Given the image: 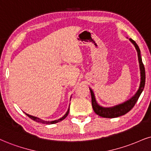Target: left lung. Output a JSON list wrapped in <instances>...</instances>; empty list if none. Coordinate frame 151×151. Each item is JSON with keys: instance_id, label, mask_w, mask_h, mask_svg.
<instances>
[{"instance_id": "8db88e82", "label": "left lung", "mask_w": 151, "mask_h": 151, "mask_svg": "<svg viewBox=\"0 0 151 151\" xmlns=\"http://www.w3.org/2000/svg\"><path fill=\"white\" fill-rule=\"evenodd\" d=\"M129 40L132 42V44L134 45V47L137 50V55H138V59L139 63V68H140V73H141V82L140 85H139V90L136 92V94L132 97L130 99L127 100V101L124 102V103L118 104V105L115 106L113 107L105 108L102 107L97 104L96 101L95 96L93 91L90 90L91 96H92V105L94 111L95 112L96 114H97L102 118H117V117L123 115L126 113L129 112L132 108L134 106L135 104L138 101L139 96H140L141 92L144 90L145 86V81H146V73H145V68L144 64L142 62V59L141 57V52L139 49V46L136 43L134 40H133L132 38H129Z\"/></svg>"}]
</instances>
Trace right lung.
<instances>
[{"instance_id":"add662e5","label":"right lung","mask_w":151,"mask_h":151,"mask_svg":"<svg viewBox=\"0 0 151 151\" xmlns=\"http://www.w3.org/2000/svg\"><path fill=\"white\" fill-rule=\"evenodd\" d=\"M68 113H69V108H68V111H67V112L66 113V114H65V115H64V116L62 117V118H59V119H58V120H54V121H45V120H41V119H40V118H37V117L32 116V115H30L27 114V113H25V114L27 115V116L29 117V118H30L31 119H32L33 120L36 121V122H40V123H42V124H55V123H57V122H60V121H61V120H64V119H65V118H66L67 115H68Z\"/></svg>"}]
</instances>
